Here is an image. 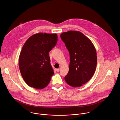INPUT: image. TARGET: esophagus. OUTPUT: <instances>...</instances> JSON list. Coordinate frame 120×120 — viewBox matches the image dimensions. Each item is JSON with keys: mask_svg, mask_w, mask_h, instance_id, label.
Listing matches in <instances>:
<instances>
[{"mask_svg": "<svg viewBox=\"0 0 120 120\" xmlns=\"http://www.w3.org/2000/svg\"><path fill=\"white\" fill-rule=\"evenodd\" d=\"M56 71L57 72H59V70H60V69H59V68H57V69H56Z\"/></svg>", "mask_w": 120, "mask_h": 120, "instance_id": "1", "label": "esophagus"}]
</instances>
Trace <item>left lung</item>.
I'll list each match as a JSON object with an SVG mask.
<instances>
[{"label": "left lung", "mask_w": 120, "mask_h": 120, "mask_svg": "<svg viewBox=\"0 0 120 120\" xmlns=\"http://www.w3.org/2000/svg\"><path fill=\"white\" fill-rule=\"evenodd\" d=\"M60 37L70 55L69 72L65 80L69 85L79 87L89 81L94 74L97 53L90 40L79 31L62 33Z\"/></svg>", "instance_id": "left-lung-1"}]
</instances>
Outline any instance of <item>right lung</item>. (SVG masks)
Listing matches in <instances>:
<instances>
[{
  "label": "right lung",
  "mask_w": 120,
  "mask_h": 120,
  "mask_svg": "<svg viewBox=\"0 0 120 120\" xmlns=\"http://www.w3.org/2000/svg\"><path fill=\"white\" fill-rule=\"evenodd\" d=\"M56 34L38 33L29 37L19 59L21 76L28 85L37 89L46 87L53 75L49 52L55 46Z\"/></svg>",
  "instance_id": "right-lung-1"
}]
</instances>
